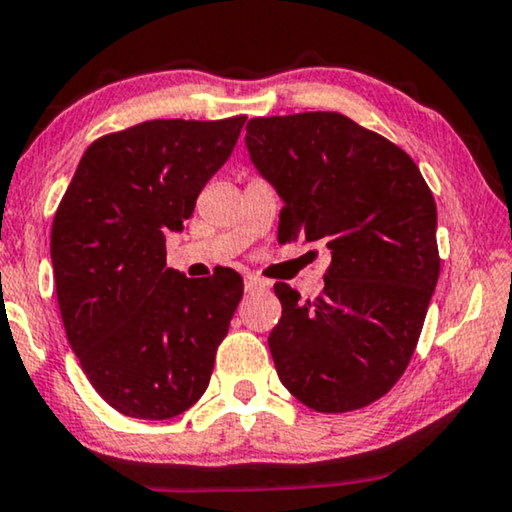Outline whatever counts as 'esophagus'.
Listing matches in <instances>:
<instances>
[{
  "mask_svg": "<svg viewBox=\"0 0 512 512\" xmlns=\"http://www.w3.org/2000/svg\"><path fill=\"white\" fill-rule=\"evenodd\" d=\"M243 285H246V292H255V290H262L266 283H264L262 278H257V276H246V280H243Z\"/></svg>",
  "mask_w": 512,
  "mask_h": 512,
  "instance_id": "1",
  "label": "esophagus"
}]
</instances>
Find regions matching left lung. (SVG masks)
<instances>
[{"label": "left lung", "mask_w": 512, "mask_h": 512, "mask_svg": "<svg viewBox=\"0 0 512 512\" xmlns=\"http://www.w3.org/2000/svg\"><path fill=\"white\" fill-rule=\"evenodd\" d=\"M246 132L250 160L283 199L278 241L331 253L315 301L273 285L280 383L318 413L369 406L406 371L441 271L431 190L399 146L341 113L253 118Z\"/></svg>", "instance_id": "obj_1"}]
</instances>
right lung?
<instances>
[{"mask_svg":"<svg viewBox=\"0 0 512 512\" xmlns=\"http://www.w3.org/2000/svg\"><path fill=\"white\" fill-rule=\"evenodd\" d=\"M246 115L148 120L85 150L50 234L57 304L99 397L139 420L181 415L206 392L215 350L243 297L222 269H167L199 192L229 160Z\"/></svg>","mask_w":512,"mask_h":512,"instance_id":"right-lung-1","label":"right lung"}]
</instances>
